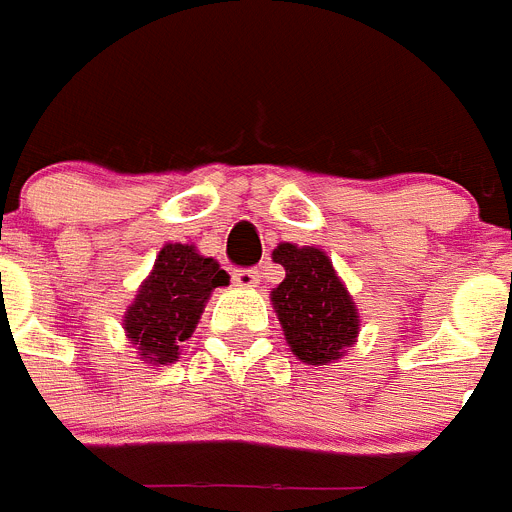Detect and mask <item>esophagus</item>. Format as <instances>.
Here are the masks:
<instances>
[{"label": "esophagus", "instance_id": "34e87169", "mask_svg": "<svg viewBox=\"0 0 512 512\" xmlns=\"http://www.w3.org/2000/svg\"><path fill=\"white\" fill-rule=\"evenodd\" d=\"M231 278H234V283L239 286V289H255L257 283H260V270H257V268H236L234 273H231Z\"/></svg>", "mask_w": 512, "mask_h": 512}]
</instances>
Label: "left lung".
Masks as SVG:
<instances>
[{"label":"left lung","mask_w":512,"mask_h":512,"mask_svg":"<svg viewBox=\"0 0 512 512\" xmlns=\"http://www.w3.org/2000/svg\"><path fill=\"white\" fill-rule=\"evenodd\" d=\"M273 260L286 270L270 299L291 351L317 367L341 359L359 333V320L333 263L320 249L294 244H278Z\"/></svg>","instance_id":"left-lung-1"}]
</instances>
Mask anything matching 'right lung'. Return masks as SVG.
Listing matches in <instances>:
<instances>
[{"instance_id": "add662e5", "label": "right lung", "mask_w": 512, "mask_h": 512, "mask_svg": "<svg viewBox=\"0 0 512 512\" xmlns=\"http://www.w3.org/2000/svg\"><path fill=\"white\" fill-rule=\"evenodd\" d=\"M226 283L229 276L213 257L197 255L190 244H166L124 315V330L140 359L176 362L179 343L192 336L210 291Z\"/></svg>"}]
</instances>
